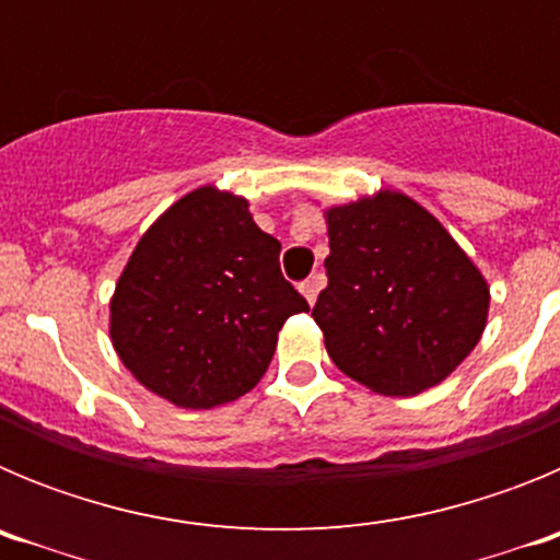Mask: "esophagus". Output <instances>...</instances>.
I'll use <instances>...</instances> for the list:
<instances>
[{
	"instance_id": "obj_1",
	"label": "esophagus",
	"mask_w": 560,
	"mask_h": 560,
	"mask_svg": "<svg viewBox=\"0 0 560 560\" xmlns=\"http://www.w3.org/2000/svg\"><path fill=\"white\" fill-rule=\"evenodd\" d=\"M323 283H325V277L323 275H314V277H308V280H305L303 285H300V291H303V296H305V300H308V305L316 303V294H319Z\"/></svg>"
}]
</instances>
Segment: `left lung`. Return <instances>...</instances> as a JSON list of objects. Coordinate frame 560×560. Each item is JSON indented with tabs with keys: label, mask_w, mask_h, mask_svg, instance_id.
<instances>
[{
	"label": "left lung",
	"mask_w": 560,
	"mask_h": 560,
	"mask_svg": "<svg viewBox=\"0 0 560 560\" xmlns=\"http://www.w3.org/2000/svg\"><path fill=\"white\" fill-rule=\"evenodd\" d=\"M328 289L314 319L336 368L378 395L438 387L477 348L491 289L427 207L378 190L325 210Z\"/></svg>",
	"instance_id": "8db88e82"
}]
</instances>
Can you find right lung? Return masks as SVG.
Wrapping results in <instances>:
<instances>
[{"mask_svg": "<svg viewBox=\"0 0 560 560\" xmlns=\"http://www.w3.org/2000/svg\"><path fill=\"white\" fill-rule=\"evenodd\" d=\"M108 308L114 350L142 387L212 409L264 378L277 334L308 303L280 275V241L249 201L205 185L148 226Z\"/></svg>", "mask_w": 560, "mask_h": 560, "instance_id": "right-lung-1", "label": "right lung"}]
</instances>
